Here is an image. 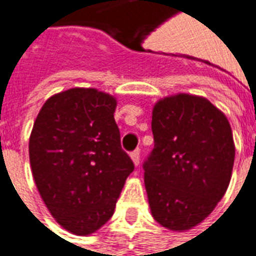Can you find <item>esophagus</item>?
Returning <instances> with one entry per match:
<instances>
[{"mask_svg": "<svg viewBox=\"0 0 256 256\" xmlns=\"http://www.w3.org/2000/svg\"><path fill=\"white\" fill-rule=\"evenodd\" d=\"M130 157H132V160H133L134 166H138V164H140V152H138V150H134V152H132Z\"/></svg>", "mask_w": 256, "mask_h": 256, "instance_id": "1", "label": "esophagus"}]
</instances>
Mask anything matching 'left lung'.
Listing matches in <instances>:
<instances>
[{
  "mask_svg": "<svg viewBox=\"0 0 256 256\" xmlns=\"http://www.w3.org/2000/svg\"><path fill=\"white\" fill-rule=\"evenodd\" d=\"M154 148L144 186L152 216L172 231L206 220L231 180L235 146L230 122L206 98L180 93L153 108Z\"/></svg>",
  "mask_w": 256,
  "mask_h": 256,
  "instance_id": "1",
  "label": "left lung"
}]
</instances>
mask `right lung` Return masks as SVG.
I'll return each mask as SVG.
<instances>
[{
    "label": "right lung",
    "mask_w": 256,
    "mask_h": 256,
    "mask_svg": "<svg viewBox=\"0 0 256 256\" xmlns=\"http://www.w3.org/2000/svg\"><path fill=\"white\" fill-rule=\"evenodd\" d=\"M116 99L74 88L50 96L30 137L40 197L65 230L88 235L106 224L134 164L120 144Z\"/></svg>",
    "instance_id": "1"
}]
</instances>
